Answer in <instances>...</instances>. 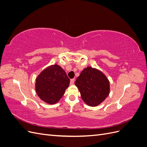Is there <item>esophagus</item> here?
<instances>
[{"label": "esophagus", "instance_id": "obj_1", "mask_svg": "<svg viewBox=\"0 0 147 147\" xmlns=\"http://www.w3.org/2000/svg\"><path fill=\"white\" fill-rule=\"evenodd\" d=\"M75 82V79H71L70 81V84H74Z\"/></svg>", "mask_w": 147, "mask_h": 147}]
</instances>
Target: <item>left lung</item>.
I'll use <instances>...</instances> for the list:
<instances>
[{"label":"left lung","mask_w":147,"mask_h":147,"mask_svg":"<svg viewBox=\"0 0 147 147\" xmlns=\"http://www.w3.org/2000/svg\"><path fill=\"white\" fill-rule=\"evenodd\" d=\"M75 84L80 92L83 100L91 107L99 105L109 94V80L100 71L91 67L82 71Z\"/></svg>","instance_id":"left-lung-1"}]
</instances>
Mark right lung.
Listing matches in <instances>:
<instances>
[{
  "label": "right lung",
  "mask_w": 147,
  "mask_h": 147,
  "mask_svg": "<svg viewBox=\"0 0 147 147\" xmlns=\"http://www.w3.org/2000/svg\"><path fill=\"white\" fill-rule=\"evenodd\" d=\"M69 83L70 79L65 71L55 64L43 70L37 77L35 91L43 101L54 104L63 97Z\"/></svg>",
  "instance_id": "1"
}]
</instances>
